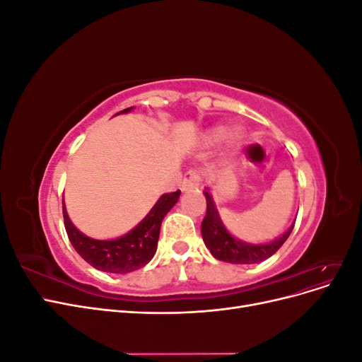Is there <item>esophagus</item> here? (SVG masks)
I'll return each instance as SVG.
<instances>
[{
	"mask_svg": "<svg viewBox=\"0 0 362 362\" xmlns=\"http://www.w3.org/2000/svg\"><path fill=\"white\" fill-rule=\"evenodd\" d=\"M199 185H201V173L198 170L185 172L184 178H182V184H181L182 192L194 190V189H198Z\"/></svg>",
	"mask_w": 362,
	"mask_h": 362,
	"instance_id": "34e87169",
	"label": "esophagus"
}]
</instances>
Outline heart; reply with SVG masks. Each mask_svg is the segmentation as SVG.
<instances>
[{"label": "heart", "mask_w": 362, "mask_h": 362, "mask_svg": "<svg viewBox=\"0 0 362 362\" xmlns=\"http://www.w3.org/2000/svg\"><path fill=\"white\" fill-rule=\"evenodd\" d=\"M222 136H223V128H221V127H217V128H214V129H211L210 133L206 134V141H210V144H214V141H218L222 139ZM240 139V133L237 129H234L233 133H229V140L231 141H237Z\"/></svg>", "instance_id": "heart-1"}]
</instances>
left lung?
Instances as JSON below:
<instances>
[{
  "instance_id": "8db88e82",
  "label": "left lung",
  "mask_w": 362,
  "mask_h": 362,
  "mask_svg": "<svg viewBox=\"0 0 362 362\" xmlns=\"http://www.w3.org/2000/svg\"><path fill=\"white\" fill-rule=\"evenodd\" d=\"M204 194L206 199V214L201 225L202 238L205 246L210 249L211 255L221 261L233 262V264H254V262L264 261L286 243L294 228V225H291L286 234L269 245H247L238 242L228 234L222 225L210 193L204 192Z\"/></svg>"
}]
</instances>
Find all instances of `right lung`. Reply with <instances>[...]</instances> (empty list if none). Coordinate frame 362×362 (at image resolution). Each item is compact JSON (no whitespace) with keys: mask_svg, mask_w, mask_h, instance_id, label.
I'll return each instance as SVG.
<instances>
[{"mask_svg":"<svg viewBox=\"0 0 362 362\" xmlns=\"http://www.w3.org/2000/svg\"><path fill=\"white\" fill-rule=\"evenodd\" d=\"M125 108L124 112H128ZM181 192L163 194L149 214L141 221L133 231L124 237L104 242L93 240L81 234L72 222L63 204V221L68 237L74 249L78 252L89 264L98 270L108 273H128L146 266L154 257L158 243L160 226L164 216L177 204Z\"/></svg>","mask_w":362,"mask_h":362,"instance_id":"right-lung-1","label":"right lung"}]
</instances>
